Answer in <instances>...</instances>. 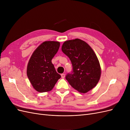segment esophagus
Masks as SVG:
<instances>
[{
  "label": "esophagus",
  "mask_w": 130,
  "mask_h": 130,
  "mask_svg": "<svg viewBox=\"0 0 130 130\" xmlns=\"http://www.w3.org/2000/svg\"><path fill=\"white\" fill-rule=\"evenodd\" d=\"M61 77H62V78H64L65 77V74H61Z\"/></svg>",
  "instance_id": "obj_1"
}]
</instances>
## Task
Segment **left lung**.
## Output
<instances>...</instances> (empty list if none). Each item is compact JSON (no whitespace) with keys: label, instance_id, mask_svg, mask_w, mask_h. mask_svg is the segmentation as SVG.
<instances>
[{"label":"left lung","instance_id":"left-lung-1","mask_svg":"<svg viewBox=\"0 0 130 130\" xmlns=\"http://www.w3.org/2000/svg\"><path fill=\"white\" fill-rule=\"evenodd\" d=\"M62 51L72 62L73 70L66 76L72 87L81 93L93 89L101 76L100 63L93 50L80 39L65 41Z\"/></svg>","mask_w":130,"mask_h":130}]
</instances>
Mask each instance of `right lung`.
I'll list each match as a JSON object with an SVG mask.
<instances>
[{
    "label": "right lung",
    "instance_id": "right-lung-1",
    "mask_svg": "<svg viewBox=\"0 0 130 130\" xmlns=\"http://www.w3.org/2000/svg\"><path fill=\"white\" fill-rule=\"evenodd\" d=\"M60 45L58 42H44L34 51L30 58L27 66V76L37 92L50 91L61 77L52 62Z\"/></svg>",
    "mask_w": 130,
    "mask_h": 130
}]
</instances>
